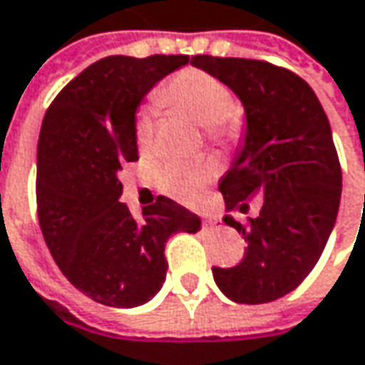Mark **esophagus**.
<instances>
[{
    "mask_svg": "<svg viewBox=\"0 0 365 365\" xmlns=\"http://www.w3.org/2000/svg\"><path fill=\"white\" fill-rule=\"evenodd\" d=\"M203 227H207V230H219L221 227V221H217L215 217H207L203 219Z\"/></svg>",
    "mask_w": 365,
    "mask_h": 365,
    "instance_id": "obj_1",
    "label": "esophagus"
}]
</instances>
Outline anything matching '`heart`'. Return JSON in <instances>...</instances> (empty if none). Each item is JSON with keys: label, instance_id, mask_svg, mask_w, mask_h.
Here are the masks:
<instances>
[{"label": "heart", "instance_id": "heart-1", "mask_svg": "<svg viewBox=\"0 0 365 365\" xmlns=\"http://www.w3.org/2000/svg\"><path fill=\"white\" fill-rule=\"evenodd\" d=\"M162 106L176 109L199 125L215 130V133L232 132L233 115L237 111V101L233 93L213 75L187 68L170 78L158 93ZM135 146L146 150L154 138V113L150 109H142L133 125ZM158 187L166 195L175 197L182 203H195L207 185L213 180V168L207 164L189 160H170L158 170Z\"/></svg>", "mask_w": 365, "mask_h": 365}]
</instances>
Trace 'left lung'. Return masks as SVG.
<instances>
[{
  "mask_svg": "<svg viewBox=\"0 0 365 365\" xmlns=\"http://www.w3.org/2000/svg\"><path fill=\"white\" fill-rule=\"evenodd\" d=\"M232 89L245 109V140L219 190L227 211L247 213L259 195L258 217L244 227L247 247L233 268H213L221 292L242 304L272 302L301 284L321 258L341 199V166L331 125L315 91L292 71L266 61L192 56Z\"/></svg>",
  "mask_w": 365,
  "mask_h": 365,
  "instance_id": "obj_1",
  "label": "left lung"
}]
</instances>
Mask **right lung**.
<instances>
[{
    "label": "right lung",
    "mask_w": 365,
    "mask_h": 365,
    "mask_svg": "<svg viewBox=\"0 0 365 365\" xmlns=\"http://www.w3.org/2000/svg\"><path fill=\"white\" fill-rule=\"evenodd\" d=\"M185 54L107 56L54 97L38 138V221L61 272L95 302L132 309L162 288L164 245L201 230L199 215L168 197L133 215L120 170L138 160L135 109Z\"/></svg>",
    "instance_id": "add662e5"
}]
</instances>
